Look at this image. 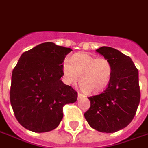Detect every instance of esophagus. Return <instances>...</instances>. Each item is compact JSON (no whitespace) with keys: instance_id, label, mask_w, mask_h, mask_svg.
Segmentation results:
<instances>
[{"instance_id":"1","label":"esophagus","mask_w":148,"mask_h":148,"mask_svg":"<svg viewBox=\"0 0 148 148\" xmlns=\"http://www.w3.org/2000/svg\"><path fill=\"white\" fill-rule=\"evenodd\" d=\"M83 98H85V96L84 95V94H82V93H78V99H83Z\"/></svg>"}]
</instances>
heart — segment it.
Here are the masks:
<instances>
[{
  "label": "heart",
  "instance_id": "obj_1",
  "mask_svg": "<svg viewBox=\"0 0 148 148\" xmlns=\"http://www.w3.org/2000/svg\"><path fill=\"white\" fill-rule=\"evenodd\" d=\"M62 69L64 80L69 85H74L79 77V87L87 94L103 91L112 79V66L108 60L85 53L75 54L71 60L65 58Z\"/></svg>",
  "mask_w": 148,
  "mask_h": 148
}]
</instances>
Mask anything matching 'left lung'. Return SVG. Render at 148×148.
Masks as SVG:
<instances>
[{"label": "left lung", "mask_w": 148, "mask_h": 148, "mask_svg": "<svg viewBox=\"0 0 148 148\" xmlns=\"http://www.w3.org/2000/svg\"><path fill=\"white\" fill-rule=\"evenodd\" d=\"M96 52L112 66L111 81L99 95L89 97L90 108L84 113L89 126L101 132H115L134 118L140 102L138 70L132 59L116 49L103 46Z\"/></svg>", "instance_id": "left-lung-1"}]
</instances>
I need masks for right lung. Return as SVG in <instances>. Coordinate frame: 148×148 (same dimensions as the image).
I'll return each mask as SVG.
<instances>
[{"label": "right lung", "mask_w": 148, "mask_h": 148, "mask_svg": "<svg viewBox=\"0 0 148 148\" xmlns=\"http://www.w3.org/2000/svg\"><path fill=\"white\" fill-rule=\"evenodd\" d=\"M71 51L46 42L20 57L12 71L10 103L16 119L27 130H54L64 117V105L76 102L77 92L60 79L63 60Z\"/></svg>", "instance_id": "obj_1"}]
</instances>
